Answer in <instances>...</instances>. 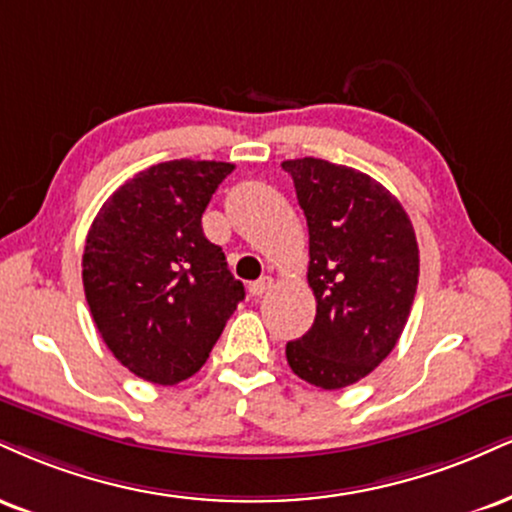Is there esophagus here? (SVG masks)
<instances>
[{
	"instance_id": "obj_1",
	"label": "esophagus",
	"mask_w": 512,
	"mask_h": 512,
	"mask_svg": "<svg viewBox=\"0 0 512 512\" xmlns=\"http://www.w3.org/2000/svg\"><path fill=\"white\" fill-rule=\"evenodd\" d=\"M272 286H274L272 276H262V279L250 283V295H252V298H262L264 293L272 291Z\"/></svg>"
}]
</instances>
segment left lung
I'll return each mask as SVG.
<instances>
[{
  "mask_svg": "<svg viewBox=\"0 0 512 512\" xmlns=\"http://www.w3.org/2000/svg\"><path fill=\"white\" fill-rule=\"evenodd\" d=\"M310 231L315 324L286 343L288 365L324 391L365 379L396 348L420 276L415 229L381 183L350 166L283 162Z\"/></svg>",
  "mask_w": 512,
  "mask_h": 512,
  "instance_id": "left-lung-1",
  "label": "left lung"
}]
</instances>
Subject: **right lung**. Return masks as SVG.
Here are the masks:
<instances>
[{
  "instance_id": "1",
  "label": "right lung",
  "mask_w": 512,
  "mask_h": 512,
  "mask_svg": "<svg viewBox=\"0 0 512 512\" xmlns=\"http://www.w3.org/2000/svg\"><path fill=\"white\" fill-rule=\"evenodd\" d=\"M236 169L174 159L135 174L104 202L83 252L97 331L123 367L159 386L193 377L245 298L202 233L214 190Z\"/></svg>"
}]
</instances>
